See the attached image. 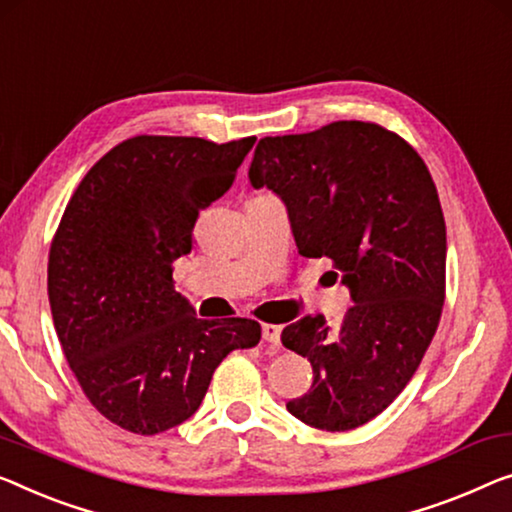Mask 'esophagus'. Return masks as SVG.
<instances>
[{
    "label": "esophagus",
    "instance_id": "obj_1",
    "mask_svg": "<svg viewBox=\"0 0 512 512\" xmlns=\"http://www.w3.org/2000/svg\"><path fill=\"white\" fill-rule=\"evenodd\" d=\"M280 333H282V326H276V324H264L262 326L264 340L271 342V345H280Z\"/></svg>",
    "mask_w": 512,
    "mask_h": 512
}]
</instances>
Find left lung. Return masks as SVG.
I'll return each mask as SVG.
<instances>
[{
  "label": "left lung",
  "instance_id": "8db88e82",
  "mask_svg": "<svg viewBox=\"0 0 512 512\" xmlns=\"http://www.w3.org/2000/svg\"><path fill=\"white\" fill-rule=\"evenodd\" d=\"M248 179L280 197L299 253L333 259L354 303L338 326L305 315L282 331L315 377L289 414L354 430L398 398L437 331L446 285L437 186L402 137L365 121L264 137Z\"/></svg>",
  "mask_w": 512,
  "mask_h": 512
}]
</instances>
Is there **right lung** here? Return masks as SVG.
<instances>
[{
    "label": "right lung",
    "instance_id": "add662e5",
    "mask_svg": "<svg viewBox=\"0 0 512 512\" xmlns=\"http://www.w3.org/2000/svg\"><path fill=\"white\" fill-rule=\"evenodd\" d=\"M253 144L131 137L91 167L64 211L48 262L52 322L89 402L128 432L188 421L218 363L262 338L253 319H200L172 282L200 211L230 190Z\"/></svg>",
    "mask_w": 512,
    "mask_h": 512
}]
</instances>
